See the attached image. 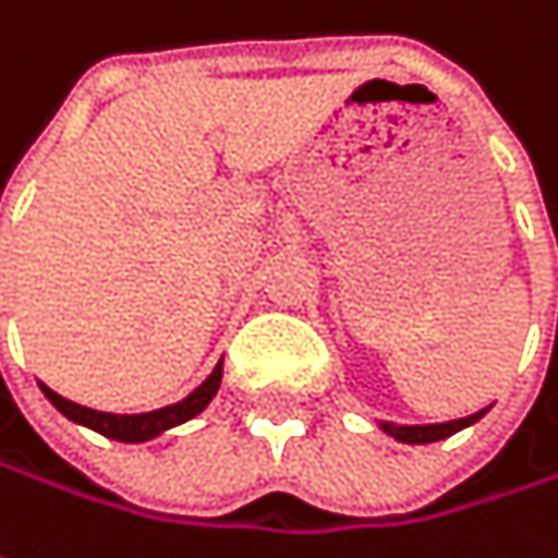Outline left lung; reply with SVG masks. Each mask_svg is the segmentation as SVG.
Here are the masks:
<instances>
[{
  "label": "left lung",
  "mask_w": 558,
  "mask_h": 558,
  "mask_svg": "<svg viewBox=\"0 0 558 558\" xmlns=\"http://www.w3.org/2000/svg\"><path fill=\"white\" fill-rule=\"evenodd\" d=\"M485 412H488V409H482L476 415H466V418H457V422H440V425H392V422H380V428L386 430L389 437L402 440V444H430V440H444V437H450V434H457V430L476 425Z\"/></svg>",
  "instance_id": "left-lung-1"
}]
</instances>
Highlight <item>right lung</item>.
<instances>
[{"instance_id":"obj_1","label":"right lung","mask_w":558,"mask_h":558,"mask_svg":"<svg viewBox=\"0 0 558 558\" xmlns=\"http://www.w3.org/2000/svg\"><path fill=\"white\" fill-rule=\"evenodd\" d=\"M220 380H223V361L214 367V374H210L207 380L201 383L194 392H187L181 402H175V405H166V409H156V412H143V415L95 412V409H85V405H76V402H70V399H63V396H57V392H53L50 386H44V383H40V389H44V396H47V399H50V402H53V405H57L70 422L98 430V434H105V437H111V440L143 444V440L159 437L162 430L175 428V425H184V422H191L194 415H201V412L210 405V399L217 396Z\"/></svg>"}]
</instances>
